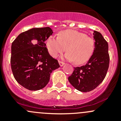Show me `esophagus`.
<instances>
[{"label": "esophagus", "mask_w": 121, "mask_h": 121, "mask_svg": "<svg viewBox=\"0 0 121 121\" xmlns=\"http://www.w3.org/2000/svg\"><path fill=\"white\" fill-rule=\"evenodd\" d=\"M58 63H59V64H60V67H63V65H64V63H63V62H62V61H58Z\"/></svg>", "instance_id": "obj_1"}]
</instances>
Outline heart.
Wrapping results in <instances>:
<instances>
[{
	"label": "heart",
	"mask_w": 121,
	"mask_h": 121,
	"mask_svg": "<svg viewBox=\"0 0 121 121\" xmlns=\"http://www.w3.org/2000/svg\"><path fill=\"white\" fill-rule=\"evenodd\" d=\"M46 45L53 57L56 58L66 50L68 53L65 54L64 58L69 61H74L77 64L87 62L94 50V41L92 38L71 30L61 31L58 37L50 36L47 39Z\"/></svg>",
	"instance_id": "obj_1"
}]
</instances>
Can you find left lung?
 Returning <instances> with one entry per match:
<instances>
[{
    "label": "left lung",
    "instance_id": "left-lung-1",
    "mask_svg": "<svg viewBox=\"0 0 121 121\" xmlns=\"http://www.w3.org/2000/svg\"><path fill=\"white\" fill-rule=\"evenodd\" d=\"M94 50L85 65L74 68L68 81L76 90L89 92L104 80L109 63L108 44L99 32L94 31Z\"/></svg>",
    "mask_w": 121,
    "mask_h": 121
}]
</instances>
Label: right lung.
<instances>
[{"mask_svg": "<svg viewBox=\"0 0 121 121\" xmlns=\"http://www.w3.org/2000/svg\"><path fill=\"white\" fill-rule=\"evenodd\" d=\"M53 31L48 27L33 28L22 33L11 47V68L17 82L31 91L41 90L50 81L51 73L60 67L48 52L45 41Z\"/></svg>", "mask_w": 121, "mask_h": 121, "instance_id": "1", "label": "right lung"}]
</instances>
